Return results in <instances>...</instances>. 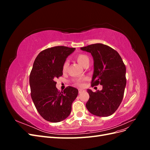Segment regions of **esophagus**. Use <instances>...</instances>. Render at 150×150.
<instances>
[{"mask_svg": "<svg viewBox=\"0 0 150 150\" xmlns=\"http://www.w3.org/2000/svg\"><path fill=\"white\" fill-rule=\"evenodd\" d=\"M78 91H79V93H82V92L83 91V89H79Z\"/></svg>", "mask_w": 150, "mask_h": 150, "instance_id": "1", "label": "esophagus"}]
</instances>
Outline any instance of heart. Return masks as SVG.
<instances>
[{
  "label": "heart",
  "instance_id": "1",
  "mask_svg": "<svg viewBox=\"0 0 150 150\" xmlns=\"http://www.w3.org/2000/svg\"><path fill=\"white\" fill-rule=\"evenodd\" d=\"M76 60L77 61L80 65H81L83 67H86L89 65V59L87 55H86L84 54H78L75 56ZM68 66H69V63H68L67 61H65L62 64V71L63 72H66ZM86 78L84 79H77L76 81V84L79 86H83V83L84 80H86Z\"/></svg>",
  "mask_w": 150,
  "mask_h": 150
}]
</instances>
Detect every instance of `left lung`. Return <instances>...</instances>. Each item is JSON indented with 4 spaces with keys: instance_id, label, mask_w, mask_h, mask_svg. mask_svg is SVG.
Listing matches in <instances>:
<instances>
[{
    "instance_id": "obj_1",
    "label": "left lung",
    "mask_w": 150,
    "mask_h": 150,
    "mask_svg": "<svg viewBox=\"0 0 150 150\" xmlns=\"http://www.w3.org/2000/svg\"><path fill=\"white\" fill-rule=\"evenodd\" d=\"M90 52L94 59L91 86L101 84V91L88 89L89 98L86 104L91 114L106 117L112 115L122 100L126 84V66L119 53L103 44H94L81 48Z\"/></svg>"
}]
</instances>
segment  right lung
<instances>
[{"label":"right lung","mask_w":150,"mask_h":150,"mask_svg":"<svg viewBox=\"0 0 150 150\" xmlns=\"http://www.w3.org/2000/svg\"><path fill=\"white\" fill-rule=\"evenodd\" d=\"M74 48L55 46L40 52L34 61L29 76L30 95L39 115L44 120L57 122L70 115L78 90L67 86L60 92L56 78L62 75V64Z\"/></svg>","instance_id":"add662e5"}]
</instances>
